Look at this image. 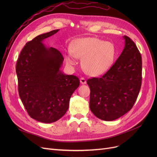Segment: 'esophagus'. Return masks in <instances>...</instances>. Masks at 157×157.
Here are the masks:
<instances>
[{
    "label": "esophagus",
    "mask_w": 157,
    "mask_h": 157,
    "mask_svg": "<svg viewBox=\"0 0 157 157\" xmlns=\"http://www.w3.org/2000/svg\"><path fill=\"white\" fill-rule=\"evenodd\" d=\"M80 83H81L82 84H85L86 83V79H85L84 78H83V77H82V78H80Z\"/></svg>",
    "instance_id": "obj_1"
}]
</instances>
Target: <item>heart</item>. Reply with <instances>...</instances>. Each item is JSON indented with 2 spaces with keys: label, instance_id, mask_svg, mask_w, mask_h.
<instances>
[{
  "label": "heart",
  "instance_id": "1",
  "mask_svg": "<svg viewBox=\"0 0 157 157\" xmlns=\"http://www.w3.org/2000/svg\"><path fill=\"white\" fill-rule=\"evenodd\" d=\"M116 55L117 49L113 42L86 37L74 41L65 58L69 65L77 63V58L82 59L84 71L90 75L99 76L112 67Z\"/></svg>",
  "mask_w": 157,
  "mask_h": 157
}]
</instances>
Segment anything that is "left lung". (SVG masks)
<instances>
[{"label": "left lung", "instance_id": "8db88e82", "mask_svg": "<svg viewBox=\"0 0 157 157\" xmlns=\"http://www.w3.org/2000/svg\"><path fill=\"white\" fill-rule=\"evenodd\" d=\"M123 39L124 48L110 69L101 77L87 80L90 110L105 121L116 120L129 111L141 89V56L130 38Z\"/></svg>", "mask_w": 157, "mask_h": 157}]
</instances>
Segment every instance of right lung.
I'll return each instance as SVG.
<instances>
[{"label": "right lung", "instance_id": "obj_1", "mask_svg": "<svg viewBox=\"0 0 157 157\" xmlns=\"http://www.w3.org/2000/svg\"><path fill=\"white\" fill-rule=\"evenodd\" d=\"M59 30L44 33L27 42L16 67L23 105L32 118L44 123L54 122L65 115L70 98L80 84L77 77L61 71L64 60L61 52L42 43Z\"/></svg>", "mask_w": 157, "mask_h": 157}]
</instances>
